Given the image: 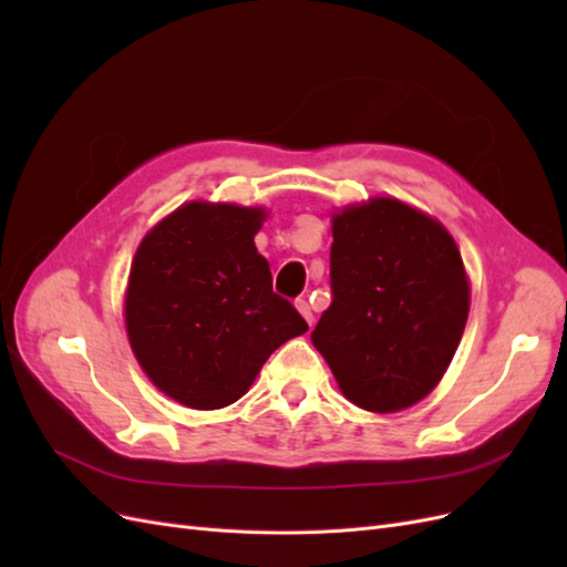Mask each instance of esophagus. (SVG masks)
I'll list each match as a JSON object with an SVG mask.
<instances>
[{"label":"esophagus","mask_w":567,"mask_h":567,"mask_svg":"<svg viewBox=\"0 0 567 567\" xmlns=\"http://www.w3.org/2000/svg\"><path fill=\"white\" fill-rule=\"evenodd\" d=\"M296 307H298V312L305 317V321L312 326V323H315V315H312V307H310V302L300 298V300H296Z\"/></svg>","instance_id":"esophagus-1"}]
</instances>
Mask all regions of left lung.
Listing matches in <instances>:
<instances>
[{
	"label": "left lung",
	"mask_w": 567,
	"mask_h": 567,
	"mask_svg": "<svg viewBox=\"0 0 567 567\" xmlns=\"http://www.w3.org/2000/svg\"><path fill=\"white\" fill-rule=\"evenodd\" d=\"M331 307L312 331L342 394L400 411L447 371L468 319V281L440 221L394 198L333 217Z\"/></svg>",
	"instance_id": "left-lung-1"
}]
</instances>
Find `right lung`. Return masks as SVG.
Listing matches in <instances>:
<instances>
[{"label":"right lung","instance_id":"right-lung-1","mask_svg":"<svg viewBox=\"0 0 567 567\" xmlns=\"http://www.w3.org/2000/svg\"><path fill=\"white\" fill-rule=\"evenodd\" d=\"M262 219L257 208L186 203L134 255L130 346L148 379L192 409L236 402L267 357L307 331L255 248Z\"/></svg>","mask_w":567,"mask_h":567}]
</instances>
